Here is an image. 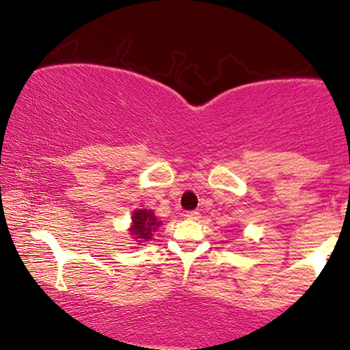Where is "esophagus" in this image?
I'll use <instances>...</instances> for the list:
<instances>
[{
  "mask_svg": "<svg viewBox=\"0 0 350 350\" xmlns=\"http://www.w3.org/2000/svg\"><path fill=\"white\" fill-rule=\"evenodd\" d=\"M185 216H187V219H191V221H198V219L200 217V215H199L198 211H188Z\"/></svg>",
  "mask_w": 350,
  "mask_h": 350,
  "instance_id": "esophagus-1",
  "label": "esophagus"
}]
</instances>
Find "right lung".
<instances>
[{
	"mask_svg": "<svg viewBox=\"0 0 350 350\" xmlns=\"http://www.w3.org/2000/svg\"><path fill=\"white\" fill-rule=\"evenodd\" d=\"M161 225L162 221H159V217L154 215L152 210L137 208L133 211L131 225H129L128 232L139 245H144L148 241L152 239V234L157 232Z\"/></svg>",
	"mask_w": 350,
	"mask_h": 350,
	"instance_id": "add662e5",
	"label": "right lung"
}]
</instances>
